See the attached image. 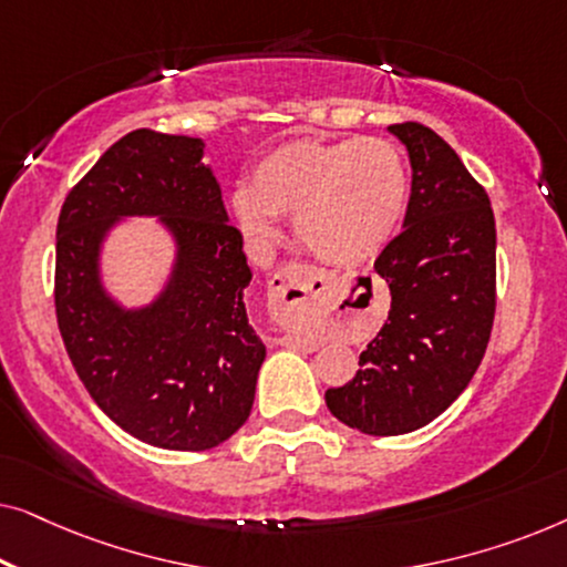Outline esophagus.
Masks as SVG:
<instances>
[{"mask_svg": "<svg viewBox=\"0 0 567 567\" xmlns=\"http://www.w3.org/2000/svg\"><path fill=\"white\" fill-rule=\"evenodd\" d=\"M324 289H328V278L320 270L301 266V262H289V266L278 268L268 281L270 315L284 328H293V324L305 320ZM286 346L301 348L305 340L299 336H289Z\"/></svg>", "mask_w": 567, "mask_h": 567, "instance_id": "obj_1", "label": "esophagus"}]
</instances>
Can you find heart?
<instances>
[{"label":"heart","instance_id":"obj_1","mask_svg":"<svg viewBox=\"0 0 567 567\" xmlns=\"http://www.w3.org/2000/svg\"><path fill=\"white\" fill-rule=\"evenodd\" d=\"M408 200L410 169L398 144L377 136L297 138L255 165L252 188L231 196V214L255 245L274 243L276 216H291L309 252L353 268L392 243Z\"/></svg>","mask_w":567,"mask_h":567}]
</instances>
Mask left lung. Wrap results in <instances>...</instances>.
<instances>
[{"mask_svg":"<svg viewBox=\"0 0 567 567\" xmlns=\"http://www.w3.org/2000/svg\"><path fill=\"white\" fill-rule=\"evenodd\" d=\"M413 167L405 229L374 270L390 317L359 355L351 382L324 392L340 423L369 436L423 429L464 392L495 317V219L483 185L436 131L394 123Z\"/></svg>","mask_w":567,"mask_h":567,"instance_id":"left-lung-1","label":"left lung"}]
</instances>
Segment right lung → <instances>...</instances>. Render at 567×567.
Returning a JSON list of instances; mask_svg holds the SVG:
<instances>
[{"label": "right lung", "mask_w": 567, "mask_h": 567, "mask_svg": "<svg viewBox=\"0 0 567 567\" xmlns=\"http://www.w3.org/2000/svg\"><path fill=\"white\" fill-rule=\"evenodd\" d=\"M200 157V138L131 131L69 190L56 224L53 301L74 371L115 425L173 452L227 441L250 417L266 359L243 299V235ZM123 215H159L178 245L166 291L142 310L99 284V247Z\"/></svg>", "instance_id": "1"}]
</instances>
